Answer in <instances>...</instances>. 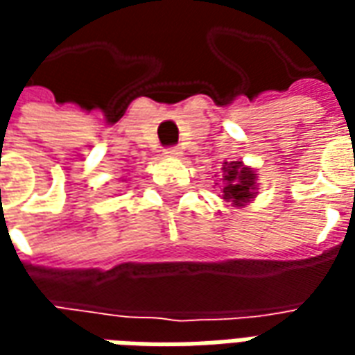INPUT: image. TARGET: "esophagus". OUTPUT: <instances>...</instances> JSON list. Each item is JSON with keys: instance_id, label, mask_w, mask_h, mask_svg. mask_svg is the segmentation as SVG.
<instances>
[{"instance_id": "1", "label": "esophagus", "mask_w": 355, "mask_h": 355, "mask_svg": "<svg viewBox=\"0 0 355 355\" xmlns=\"http://www.w3.org/2000/svg\"><path fill=\"white\" fill-rule=\"evenodd\" d=\"M165 155H167V157H178V155H180V148L178 146L167 148V150H165Z\"/></svg>"}]
</instances>
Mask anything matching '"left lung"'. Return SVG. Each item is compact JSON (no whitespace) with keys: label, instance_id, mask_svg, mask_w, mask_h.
I'll return each instance as SVG.
<instances>
[{"label":"left lung","instance_id":"1","mask_svg":"<svg viewBox=\"0 0 355 355\" xmlns=\"http://www.w3.org/2000/svg\"><path fill=\"white\" fill-rule=\"evenodd\" d=\"M223 200L232 207H245L257 196V175L241 162H226L223 167Z\"/></svg>","mask_w":355,"mask_h":355}]
</instances>
